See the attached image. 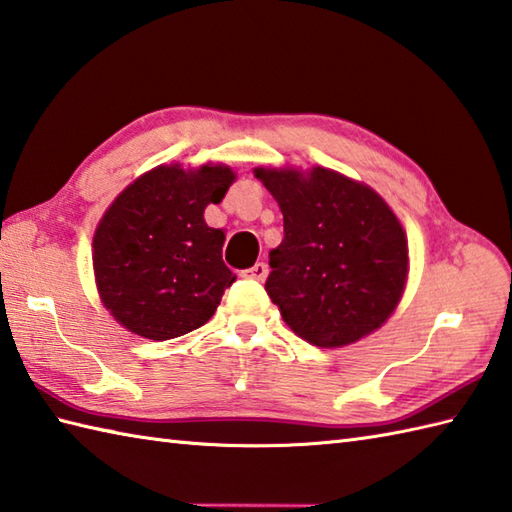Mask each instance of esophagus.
I'll return each mask as SVG.
<instances>
[{
	"label": "esophagus",
	"mask_w": 512,
	"mask_h": 512,
	"mask_svg": "<svg viewBox=\"0 0 512 512\" xmlns=\"http://www.w3.org/2000/svg\"><path fill=\"white\" fill-rule=\"evenodd\" d=\"M245 274H247L249 278H254V280H265L267 274H269V267H267L265 263H256L252 269H247Z\"/></svg>",
	"instance_id": "34e87169"
}]
</instances>
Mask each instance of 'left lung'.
<instances>
[{
  "instance_id": "left-lung-1",
  "label": "left lung",
  "mask_w": 512,
  "mask_h": 512,
  "mask_svg": "<svg viewBox=\"0 0 512 512\" xmlns=\"http://www.w3.org/2000/svg\"><path fill=\"white\" fill-rule=\"evenodd\" d=\"M254 176L283 212L285 238L269 252L265 289L285 325L320 349L380 329L409 280V241L391 205L322 165H260Z\"/></svg>"
}]
</instances>
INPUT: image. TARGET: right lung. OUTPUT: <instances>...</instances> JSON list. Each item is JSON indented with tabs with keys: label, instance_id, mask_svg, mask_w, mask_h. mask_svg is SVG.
Returning <instances> with one entry per match:
<instances>
[{
	"label": "right lung",
	"instance_id": "right-lung-1",
	"mask_svg": "<svg viewBox=\"0 0 512 512\" xmlns=\"http://www.w3.org/2000/svg\"><path fill=\"white\" fill-rule=\"evenodd\" d=\"M236 181L225 163H163L114 198L92 236L101 305L123 329L148 340L203 327L234 283L223 263L225 232L205 223Z\"/></svg>",
	"mask_w": 512,
	"mask_h": 512
}]
</instances>
